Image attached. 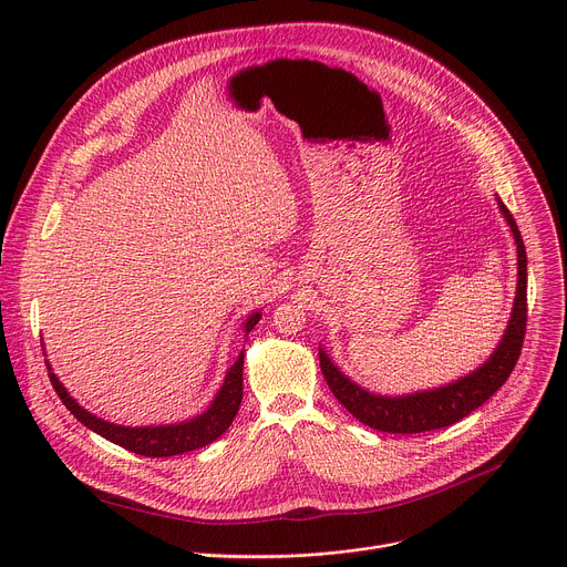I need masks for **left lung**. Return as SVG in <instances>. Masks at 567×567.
<instances>
[{"label":"left lung","mask_w":567,"mask_h":567,"mask_svg":"<svg viewBox=\"0 0 567 567\" xmlns=\"http://www.w3.org/2000/svg\"><path fill=\"white\" fill-rule=\"evenodd\" d=\"M498 206L516 239L518 285H516L512 318L503 334V341L498 343L496 352L477 370L435 390H424V392L403 394V396H388V394L381 396L350 381L332 363L326 350L322 348L318 350L322 377H326L330 390L341 401V406H346V411L354 415L361 424L383 433H401V435L446 429L460 422L462 417L471 415L509 379L520 357L525 328H527V254H525V245H523L520 230L516 226V219L512 217V213L501 199H498Z\"/></svg>","instance_id":"left-lung-1"}]
</instances>
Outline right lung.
<instances>
[{"label": "right lung", "instance_id": "obj_1", "mask_svg": "<svg viewBox=\"0 0 567 567\" xmlns=\"http://www.w3.org/2000/svg\"><path fill=\"white\" fill-rule=\"evenodd\" d=\"M260 316L262 313L256 311L247 318L245 334H249L258 326ZM241 368H245V352H241L237 357V361L230 365L219 392L215 394L208 411H204L202 415H197L188 422H182V424L141 426V429L118 426V424L105 422V420L87 413L73 396H69V392L58 381V377L51 372V368H49V379H51V385L58 392V396L62 399L64 406L71 411V415L80 424H85L87 429H92L101 437H105V440H110V442H114V444H118V446H123V449H127L136 455L171 457V455H179V453L202 449V446L215 442L221 433H226V429L233 424V420L239 411V403H241Z\"/></svg>", "mask_w": 567, "mask_h": 567}]
</instances>
